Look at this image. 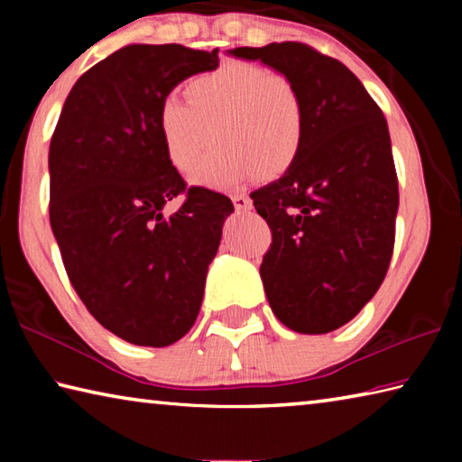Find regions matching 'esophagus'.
Returning <instances> with one entry per match:
<instances>
[{"mask_svg": "<svg viewBox=\"0 0 462 462\" xmlns=\"http://www.w3.org/2000/svg\"><path fill=\"white\" fill-rule=\"evenodd\" d=\"M232 201H234V208H236L238 212H248V209L253 208V201H250L246 193H234Z\"/></svg>", "mask_w": 462, "mask_h": 462, "instance_id": "34e87169", "label": "esophagus"}]
</instances>
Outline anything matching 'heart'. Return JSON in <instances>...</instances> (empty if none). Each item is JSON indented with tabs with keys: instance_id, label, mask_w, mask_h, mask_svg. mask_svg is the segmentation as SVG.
Returning a JSON list of instances; mask_svg holds the SVG:
<instances>
[{
	"instance_id": "1",
	"label": "heart",
	"mask_w": 462,
	"mask_h": 462,
	"mask_svg": "<svg viewBox=\"0 0 462 462\" xmlns=\"http://www.w3.org/2000/svg\"><path fill=\"white\" fill-rule=\"evenodd\" d=\"M185 96L187 101L175 96L161 101L156 130L167 161L181 173L191 169L212 136L220 144L193 167V183L226 187L256 173L275 179L300 156L306 106L287 75L228 62L189 79Z\"/></svg>"
}]
</instances>
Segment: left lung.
I'll use <instances>...</instances> for the list:
<instances>
[{
	"mask_svg": "<svg viewBox=\"0 0 462 462\" xmlns=\"http://www.w3.org/2000/svg\"><path fill=\"white\" fill-rule=\"evenodd\" d=\"M228 52L287 75L303 97L300 156L250 199L273 234L261 264L273 314L295 332H332L371 301L393 254L400 191L387 122L350 69L308 44Z\"/></svg>",
	"mask_w": 462,
	"mask_h": 462,
	"instance_id": "obj_1",
	"label": "left lung"
}]
</instances>
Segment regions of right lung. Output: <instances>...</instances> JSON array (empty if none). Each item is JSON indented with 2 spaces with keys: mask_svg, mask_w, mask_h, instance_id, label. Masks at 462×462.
Segmentation results:
<instances>
[{
  "mask_svg": "<svg viewBox=\"0 0 462 462\" xmlns=\"http://www.w3.org/2000/svg\"><path fill=\"white\" fill-rule=\"evenodd\" d=\"M217 65V49L124 46L79 77L51 140V228L69 281L101 326L138 346L191 330L234 212L226 195L185 185L156 130L161 101Z\"/></svg>",
  "mask_w": 462,
  "mask_h": 462,
  "instance_id": "obj_1",
  "label": "right lung"
}]
</instances>
